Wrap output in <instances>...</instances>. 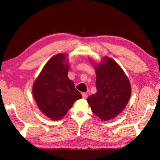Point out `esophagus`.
Listing matches in <instances>:
<instances>
[{"mask_svg":"<svg viewBox=\"0 0 160 160\" xmlns=\"http://www.w3.org/2000/svg\"><path fill=\"white\" fill-rule=\"evenodd\" d=\"M82 97L84 99H87L88 98V94L85 93V92H82Z\"/></svg>","mask_w":160,"mask_h":160,"instance_id":"34e87169","label":"esophagus"}]
</instances>
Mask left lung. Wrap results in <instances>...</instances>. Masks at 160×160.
<instances>
[{"label":"left lung","instance_id":"obj_1","mask_svg":"<svg viewBox=\"0 0 160 160\" xmlns=\"http://www.w3.org/2000/svg\"><path fill=\"white\" fill-rule=\"evenodd\" d=\"M94 66L97 92L87 101L94 114L103 121L110 120L125 109L131 97V84L122 68L109 57Z\"/></svg>","mask_w":160,"mask_h":160}]
</instances>
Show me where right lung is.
<instances>
[{"label": "right lung", "mask_w": 160, "mask_h": 160, "mask_svg": "<svg viewBox=\"0 0 160 160\" xmlns=\"http://www.w3.org/2000/svg\"><path fill=\"white\" fill-rule=\"evenodd\" d=\"M60 53L48 61L34 83L32 94L40 111L51 119L59 120L66 114L82 94L68 78V62Z\"/></svg>", "instance_id": "1"}]
</instances>
